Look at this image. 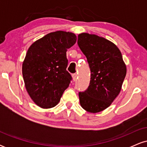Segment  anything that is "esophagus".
<instances>
[{"label": "esophagus", "mask_w": 147, "mask_h": 147, "mask_svg": "<svg viewBox=\"0 0 147 147\" xmlns=\"http://www.w3.org/2000/svg\"><path fill=\"white\" fill-rule=\"evenodd\" d=\"M77 74H76V73L73 74V75H72V79H73L74 82L77 80Z\"/></svg>", "instance_id": "esophagus-1"}]
</instances>
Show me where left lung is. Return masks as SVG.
Instances as JSON below:
<instances>
[{
    "instance_id": "1",
    "label": "left lung",
    "mask_w": 147,
    "mask_h": 147,
    "mask_svg": "<svg viewBox=\"0 0 147 147\" xmlns=\"http://www.w3.org/2000/svg\"><path fill=\"white\" fill-rule=\"evenodd\" d=\"M77 43L91 72L88 88L79 92V102L84 110L96 113L107 109L119 95L126 66L119 48L105 38L82 33Z\"/></svg>"
}]
</instances>
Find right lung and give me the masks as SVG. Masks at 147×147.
I'll return each mask as SVG.
<instances>
[{"label": "right lung", "instance_id": "add662e5", "mask_svg": "<svg viewBox=\"0 0 147 147\" xmlns=\"http://www.w3.org/2000/svg\"><path fill=\"white\" fill-rule=\"evenodd\" d=\"M77 41L74 33H49L30 45L22 65L27 92L42 109L58 104L72 77L66 70V52Z\"/></svg>", "mask_w": 147, "mask_h": 147}]
</instances>
